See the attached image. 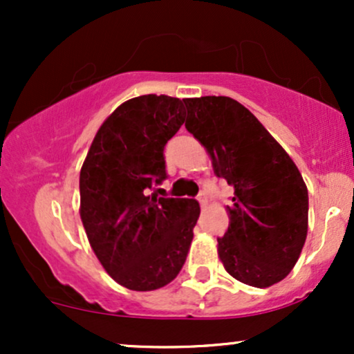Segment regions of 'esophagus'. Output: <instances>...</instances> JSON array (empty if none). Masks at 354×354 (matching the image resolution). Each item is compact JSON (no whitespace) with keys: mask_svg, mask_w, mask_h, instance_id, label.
Wrapping results in <instances>:
<instances>
[{"mask_svg":"<svg viewBox=\"0 0 354 354\" xmlns=\"http://www.w3.org/2000/svg\"><path fill=\"white\" fill-rule=\"evenodd\" d=\"M198 201H200V205H201V208H205L206 205H208V196H206L205 193H201L200 196H198Z\"/></svg>","mask_w":354,"mask_h":354,"instance_id":"34e87169","label":"esophagus"}]
</instances>
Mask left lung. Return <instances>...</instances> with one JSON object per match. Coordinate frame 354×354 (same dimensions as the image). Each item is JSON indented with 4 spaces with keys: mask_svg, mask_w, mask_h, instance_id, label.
Here are the masks:
<instances>
[{
    "mask_svg": "<svg viewBox=\"0 0 354 354\" xmlns=\"http://www.w3.org/2000/svg\"><path fill=\"white\" fill-rule=\"evenodd\" d=\"M186 129L214 174L234 188L218 256L238 281L268 288L290 274L306 241L308 188L290 154L250 109L228 96L183 100Z\"/></svg>",
    "mask_w": 354,
    "mask_h": 354,
    "instance_id": "obj_1",
    "label": "left lung"
}]
</instances>
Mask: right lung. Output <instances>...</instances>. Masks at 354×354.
<instances>
[{
	"instance_id": "1",
	"label": "right lung",
	"mask_w": 354,
	"mask_h": 354,
	"mask_svg": "<svg viewBox=\"0 0 354 354\" xmlns=\"http://www.w3.org/2000/svg\"><path fill=\"white\" fill-rule=\"evenodd\" d=\"M180 98L145 95L100 126L80 173V216L106 273L133 291L171 283L189 251L200 205L148 194L166 178L163 149L185 123Z\"/></svg>"
}]
</instances>
